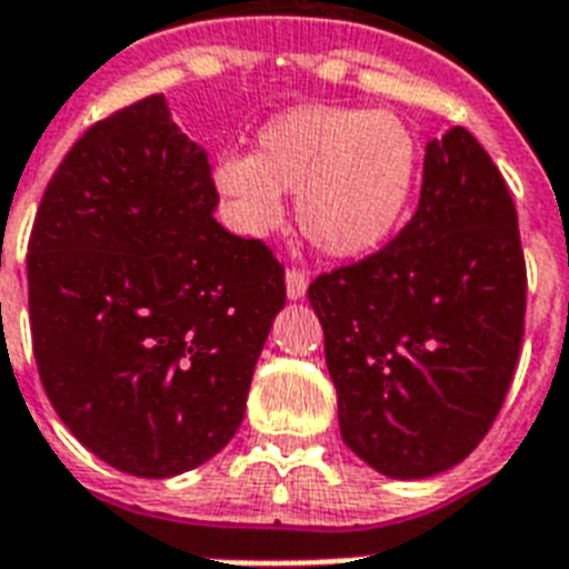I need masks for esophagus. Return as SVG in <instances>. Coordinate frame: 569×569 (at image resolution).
Listing matches in <instances>:
<instances>
[{
	"label": "esophagus",
	"mask_w": 569,
	"mask_h": 569,
	"mask_svg": "<svg viewBox=\"0 0 569 569\" xmlns=\"http://www.w3.org/2000/svg\"><path fill=\"white\" fill-rule=\"evenodd\" d=\"M286 295H289V300H300L307 295V274L300 269L286 271Z\"/></svg>",
	"instance_id": "obj_1"
}]
</instances>
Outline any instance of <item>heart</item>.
I'll list each match as a JSON object with an SVG mask.
<instances>
[{
	"instance_id": "heart-1",
	"label": "heart",
	"mask_w": 569,
	"mask_h": 569,
	"mask_svg": "<svg viewBox=\"0 0 569 569\" xmlns=\"http://www.w3.org/2000/svg\"><path fill=\"white\" fill-rule=\"evenodd\" d=\"M418 172L412 131L391 113L307 104L271 119L253 154H224L216 187L248 233L283 219V192L298 221L332 257H359L389 239Z\"/></svg>"
}]
</instances>
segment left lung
I'll return each instance as SVG.
<instances>
[{
    "mask_svg": "<svg viewBox=\"0 0 569 569\" xmlns=\"http://www.w3.org/2000/svg\"><path fill=\"white\" fill-rule=\"evenodd\" d=\"M345 445L391 479L468 459L515 377L526 262L511 192L465 128L432 140L412 221L386 248L318 274Z\"/></svg>",
    "mask_w": 569,
    "mask_h": 569,
    "instance_id": "left-lung-1",
    "label": "left lung"
}]
</instances>
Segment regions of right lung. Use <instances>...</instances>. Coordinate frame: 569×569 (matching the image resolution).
<instances>
[{
	"label": "right lung",
	"instance_id": "right-lung-1",
	"mask_svg": "<svg viewBox=\"0 0 569 569\" xmlns=\"http://www.w3.org/2000/svg\"><path fill=\"white\" fill-rule=\"evenodd\" d=\"M216 204L207 151L149 96L92 124L37 207L40 382L69 432L133 477H178L237 436L286 303L283 266Z\"/></svg>",
	"mask_w": 569,
	"mask_h": 569
}]
</instances>
